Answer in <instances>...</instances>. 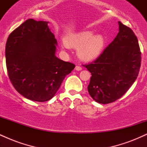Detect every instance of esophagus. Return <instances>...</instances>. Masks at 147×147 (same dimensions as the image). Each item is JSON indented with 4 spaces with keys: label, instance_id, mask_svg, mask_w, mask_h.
Returning <instances> with one entry per match:
<instances>
[{
    "label": "esophagus",
    "instance_id": "34e87169",
    "mask_svg": "<svg viewBox=\"0 0 147 147\" xmlns=\"http://www.w3.org/2000/svg\"><path fill=\"white\" fill-rule=\"evenodd\" d=\"M75 70H77V71H79V70H82V68L80 66V65H76Z\"/></svg>",
    "mask_w": 147,
    "mask_h": 147
}]
</instances>
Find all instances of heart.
Here are the masks:
<instances>
[{"mask_svg": "<svg viewBox=\"0 0 147 147\" xmlns=\"http://www.w3.org/2000/svg\"><path fill=\"white\" fill-rule=\"evenodd\" d=\"M65 42L68 46L78 48L77 55L81 59L90 61L100 55L105 40L102 35H94L92 31L85 30L69 36Z\"/></svg>", "mask_w": 147, "mask_h": 147, "instance_id": "heart-1", "label": "heart"}]
</instances>
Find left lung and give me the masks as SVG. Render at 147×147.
<instances>
[{"label":"left lung","instance_id":"8db88e82","mask_svg":"<svg viewBox=\"0 0 147 147\" xmlns=\"http://www.w3.org/2000/svg\"><path fill=\"white\" fill-rule=\"evenodd\" d=\"M119 23L115 38L95 61L83 65L91 73L89 94L100 104L114 102L133 85L139 74L141 52L131 28Z\"/></svg>","mask_w":147,"mask_h":147}]
</instances>
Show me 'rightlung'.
Segmentation results:
<instances>
[{
  "label": "right lung",
  "instance_id": "obj_1",
  "mask_svg": "<svg viewBox=\"0 0 147 147\" xmlns=\"http://www.w3.org/2000/svg\"><path fill=\"white\" fill-rule=\"evenodd\" d=\"M48 22L28 19L11 32L5 45L10 82L25 98L50 100L75 65L55 56L57 41Z\"/></svg>",
  "mask_w": 147,
  "mask_h": 147
}]
</instances>
